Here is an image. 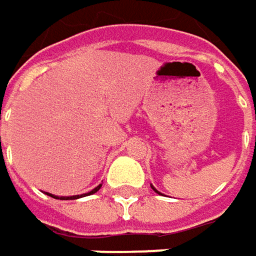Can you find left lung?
<instances>
[{
	"mask_svg": "<svg viewBox=\"0 0 256 256\" xmlns=\"http://www.w3.org/2000/svg\"><path fill=\"white\" fill-rule=\"evenodd\" d=\"M151 188H152V190H154V191H155V192H156V194H161V192H160V191H158V190H155V188H154V185H152V184H151Z\"/></svg>",
	"mask_w": 256,
	"mask_h": 256,
	"instance_id": "1",
	"label": "left lung"
}]
</instances>
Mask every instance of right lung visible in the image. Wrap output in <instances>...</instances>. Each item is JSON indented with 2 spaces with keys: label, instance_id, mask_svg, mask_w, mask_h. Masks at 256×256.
Here are the masks:
<instances>
[{
  "label": "right lung",
  "instance_id": "1",
  "mask_svg": "<svg viewBox=\"0 0 256 256\" xmlns=\"http://www.w3.org/2000/svg\"><path fill=\"white\" fill-rule=\"evenodd\" d=\"M102 185L100 184L98 186H95L92 191L86 192V194H82V195H72V196H56V195H54V194H50V192H45L48 196H51V198H55V200H78V198H82V196H85V195H92V194H95L96 191H100V188H101Z\"/></svg>",
  "mask_w": 256,
  "mask_h": 256
}]
</instances>
